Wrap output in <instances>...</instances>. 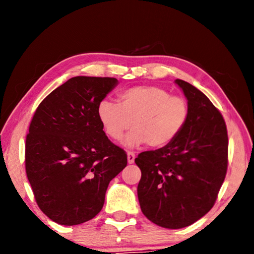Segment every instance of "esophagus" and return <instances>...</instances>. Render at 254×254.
<instances>
[{
	"mask_svg": "<svg viewBox=\"0 0 254 254\" xmlns=\"http://www.w3.org/2000/svg\"><path fill=\"white\" fill-rule=\"evenodd\" d=\"M134 159H135V154H134V152H132V151H128L127 152V162L130 163H133L134 162Z\"/></svg>",
	"mask_w": 254,
	"mask_h": 254,
	"instance_id": "esophagus-1",
	"label": "esophagus"
}]
</instances>
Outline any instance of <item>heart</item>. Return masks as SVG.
<instances>
[{"label":"heart","instance_id":"b5f03b06","mask_svg":"<svg viewBox=\"0 0 254 254\" xmlns=\"http://www.w3.org/2000/svg\"><path fill=\"white\" fill-rule=\"evenodd\" d=\"M118 103L104 100L97 107L98 120L107 135L128 147L148 143L152 148L169 144L178 136L189 115L185 98L170 95L160 86H134L119 94Z\"/></svg>","mask_w":254,"mask_h":254}]
</instances>
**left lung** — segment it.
I'll return each mask as SVG.
<instances>
[{
	"instance_id": "obj_1",
	"label": "left lung",
	"mask_w": 254,
	"mask_h": 254,
	"mask_svg": "<svg viewBox=\"0 0 254 254\" xmlns=\"http://www.w3.org/2000/svg\"><path fill=\"white\" fill-rule=\"evenodd\" d=\"M189 115L178 136L160 149L141 152L137 198L144 216L166 229H182L208 213L227 170L229 137L224 119L207 96L176 79Z\"/></svg>"
}]
</instances>
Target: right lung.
I'll list each match as a JSON object with an SVG mask.
<instances>
[{
  "label": "right lung",
  "instance_id": "1",
  "mask_svg": "<svg viewBox=\"0 0 254 254\" xmlns=\"http://www.w3.org/2000/svg\"><path fill=\"white\" fill-rule=\"evenodd\" d=\"M117 84L112 77H72L34 112L25 171L39 208L58 224L95 217L110 182L127 167L126 151L111 142L97 115L98 104Z\"/></svg>",
  "mask_w": 254,
  "mask_h": 254
}]
</instances>
